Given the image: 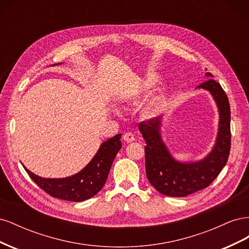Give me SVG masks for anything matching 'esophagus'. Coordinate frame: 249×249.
Listing matches in <instances>:
<instances>
[{
    "label": "esophagus",
    "instance_id": "34e87169",
    "mask_svg": "<svg viewBox=\"0 0 249 249\" xmlns=\"http://www.w3.org/2000/svg\"><path fill=\"white\" fill-rule=\"evenodd\" d=\"M123 138H124V140L125 142L130 143V142H133L135 140V135L133 133H131V132H127V133H124Z\"/></svg>",
    "mask_w": 249,
    "mask_h": 249
}]
</instances>
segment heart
I'll return each instance as SVG.
<instances>
[{"instance_id": "1", "label": "heart", "mask_w": 249, "mask_h": 249, "mask_svg": "<svg viewBox=\"0 0 249 249\" xmlns=\"http://www.w3.org/2000/svg\"><path fill=\"white\" fill-rule=\"evenodd\" d=\"M153 85H154V82H148L145 84L144 89H148ZM164 105H165V97L163 95H158L147 103L145 109L148 113H157L164 107Z\"/></svg>"}]
</instances>
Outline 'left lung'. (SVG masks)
<instances>
[{
    "label": "left lung",
    "instance_id": "8db88e82",
    "mask_svg": "<svg viewBox=\"0 0 249 249\" xmlns=\"http://www.w3.org/2000/svg\"><path fill=\"white\" fill-rule=\"evenodd\" d=\"M208 77H213L207 72ZM214 96L219 109V131L216 144L205 159L194 163H179L169 155L160 136V117L139 124V131L144 138L145 171L148 182L161 194L184 197L209 187L228 162L231 150V109L228 95L213 79L198 85Z\"/></svg>",
    "mask_w": 249,
    "mask_h": 249
}]
</instances>
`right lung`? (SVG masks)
<instances>
[{"mask_svg": "<svg viewBox=\"0 0 249 249\" xmlns=\"http://www.w3.org/2000/svg\"><path fill=\"white\" fill-rule=\"evenodd\" d=\"M122 134L105 141L99 152L87 166L77 175L65 178H43L34 175L26 167V171L41 189L53 197L83 201L99 192L105 185L114 158L122 148Z\"/></svg>", "mask_w": 249, "mask_h": 249, "instance_id": "add662e5", "label": "right lung"}]
</instances>
